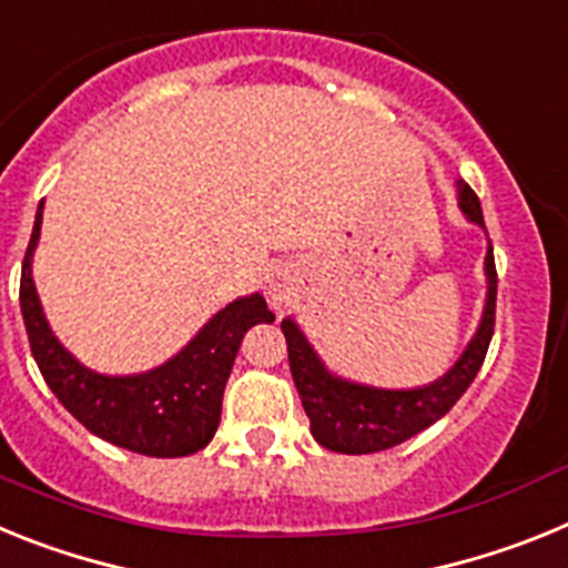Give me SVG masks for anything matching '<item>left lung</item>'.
Segmentation results:
<instances>
[{
  "instance_id": "obj_1",
  "label": "left lung",
  "mask_w": 568,
  "mask_h": 568,
  "mask_svg": "<svg viewBox=\"0 0 568 568\" xmlns=\"http://www.w3.org/2000/svg\"><path fill=\"white\" fill-rule=\"evenodd\" d=\"M458 204L469 222L484 227L478 195L466 182H458ZM486 278H489V295H486L478 335L471 338L466 353L444 378L420 386V389H375V386L335 378L324 369L313 346L307 344V338L301 335L293 321H281V333L287 338L290 373H293L295 389H298L304 413L313 426V438L333 453L369 455L404 444L420 429L444 418L478 375L491 333H495L498 270H495L491 244L486 253Z\"/></svg>"
}]
</instances>
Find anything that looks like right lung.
Segmentation results:
<instances>
[{
    "instance_id": "add662e5",
    "label": "right lung",
    "mask_w": 568,
    "mask_h": 568,
    "mask_svg": "<svg viewBox=\"0 0 568 568\" xmlns=\"http://www.w3.org/2000/svg\"><path fill=\"white\" fill-rule=\"evenodd\" d=\"M42 207L22 261L19 304L30 353L62 406L84 429L150 458H184L213 440L222 420V398L241 338L261 321H275L261 295L233 301L210 321L182 353L164 366L130 378L90 373L53 338L30 278V255L39 241Z\"/></svg>"
}]
</instances>
